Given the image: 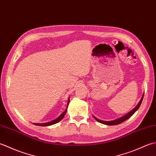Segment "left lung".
Returning a JSON list of instances; mask_svg holds the SVG:
<instances>
[{
	"label": "left lung",
	"instance_id": "obj_1",
	"mask_svg": "<svg viewBox=\"0 0 156 156\" xmlns=\"http://www.w3.org/2000/svg\"><path fill=\"white\" fill-rule=\"evenodd\" d=\"M144 94H143V97H141V100L140 101V102H139L138 105L135 107L133 110H132L131 111H130L129 112V113H127V115H125V116H123V117H122L121 118H119L118 119H116V120H114V121H102V120H100V119H98L97 118H96L95 117H94V118L97 120L98 122H101V123H102V124H105V125H119L121 123V122H124L125 121L127 120L128 119L130 118L132 115H133L135 112H136V111L137 110V109L140 108V105L141 104L142 102V101H143V98H144Z\"/></svg>",
	"mask_w": 156,
	"mask_h": 156
}]
</instances>
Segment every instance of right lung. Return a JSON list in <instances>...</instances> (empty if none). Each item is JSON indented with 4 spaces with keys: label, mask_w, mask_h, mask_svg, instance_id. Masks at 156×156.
Returning <instances> with one entry per match:
<instances>
[{
    "label": "right lung",
    "mask_w": 156,
    "mask_h": 156,
    "mask_svg": "<svg viewBox=\"0 0 156 156\" xmlns=\"http://www.w3.org/2000/svg\"><path fill=\"white\" fill-rule=\"evenodd\" d=\"M69 98H68V104H69ZM66 111H67V108H66V111L63 112V113L59 116V117H58V118H57L56 119H55V120H54V121H50V122H46V123H34V125H38V126H49V125H54V124H55V123H57V122H59L62 119L64 118V115H65V114H66Z\"/></svg>",
    "instance_id": "add662e5"
}]
</instances>
